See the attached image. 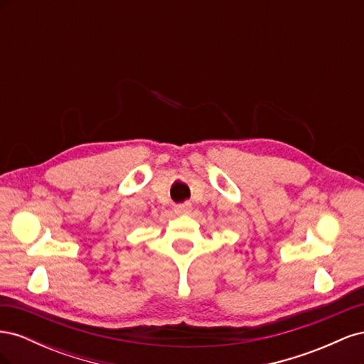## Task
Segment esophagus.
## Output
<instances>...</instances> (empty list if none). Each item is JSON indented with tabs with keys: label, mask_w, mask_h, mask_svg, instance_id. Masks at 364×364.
I'll list each match as a JSON object with an SVG mask.
<instances>
[{
	"label": "esophagus",
	"mask_w": 364,
	"mask_h": 364,
	"mask_svg": "<svg viewBox=\"0 0 364 364\" xmlns=\"http://www.w3.org/2000/svg\"><path fill=\"white\" fill-rule=\"evenodd\" d=\"M191 209H193L191 203H182V205H178V206L174 208V213L183 215V214H190Z\"/></svg>",
	"instance_id": "obj_1"
}]
</instances>
